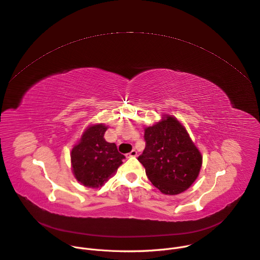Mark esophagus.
<instances>
[{
	"mask_svg": "<svg viewBox=\"0 0 260 260\" xmlns=\"http://www.w3.org/2000/svg\"><path fill=\"white\" fill-rule=\"evenodd\" d=\"M137 155H138L137 151H136L135 149H133L129 153H127V154H126V157H127V158H129V157H136Z\"/></svg>",
	"mask_w": 260,
	"mask_h": 260,
	"instance_id": "esophagus-1",
	"label": "esophagus"
}]
</instances>
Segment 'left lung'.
I'll return each instance as SVG.
<instances>
[{
	"instance_id": "8db88e82",
	"label": "left lung",
	"mask_w": 260,
	"mask_h": 260,
	"mask_svg": "<svg viewBox=\"0 0 260 260\" xmlns=\"http://www.w3.org/2000/svg\"><path fill=\"white\" fill-rule=\"evenodd\" d=\"M146 147L138 160L151 183L165 195H177L197 179L202 154L183 124L172 115L144 128Z\"/></svg>"
}]
</instances>
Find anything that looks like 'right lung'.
Returning <instances> with one entry per match:
<instances>
[{
    "label": "right lung",
    "instance_id": "add662e5",
    "mask_svg": "<svg viewBox=\"0 0 260 260\" xmlns=\"http://www.w3.org/2000/svg\"><path fill=\"white\" fill-rule=\"evenodd\" d=\"M107 129L104 123L90 124L70 152L74 176L84 186H103L122 164L124 155L104 138Z\"/></svg>",
    "mask_w": 260,
    "mask_h": 260
}]
</instances>
